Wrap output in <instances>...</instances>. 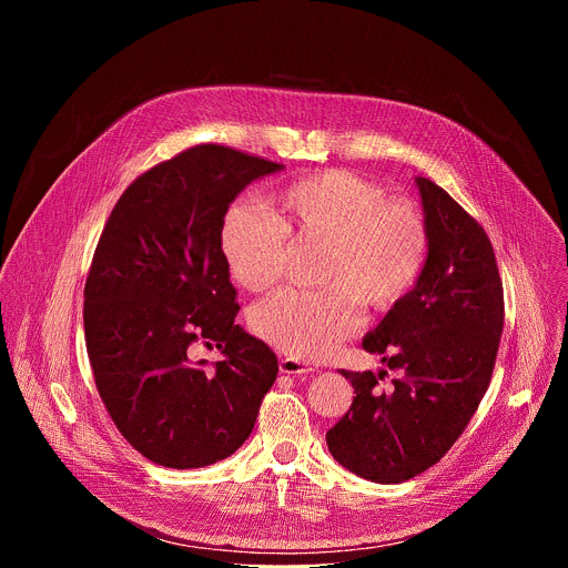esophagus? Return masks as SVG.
Instances as JSON below:
<instances>
[{
	"label": "esophagus",
	"mask_w": 568,
	"mask_h": 568,
	"mask_svg": "<svg viewBox=\"0 0 568 568\" xmlns=\"http://www.w3.org/2000/svg\"><path fill=\"white\" fill-rule=\"evenodd\" d=\"M278 368H281V373H285V375H307V373L314 371L310 364H305V362H301V359H294V357H283V359L278 362Z\"/></svg>",
	"instance_id": "obj_1"
}]
</instances>
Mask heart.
Returning a JSON list of instances; mask_svg holds the SVG:
<instances>
[{
    "instance_id": "obj_1",
    "label": "heart",
    "mask_w": 568,
    "mask_h": 568,
    "mask_svg": "<svg viewBox=\"0 0 568 568\" xmlns=\"http://www.w3.org/2000/svg\"><path fill=\"white\" fill-rule=\"evenodd\" d=\"M274 217L233 204L220 231L231 276L250 292L278 283L287 237L326 242L321 292L283 290L252 312V328L294 357H326L359 326V303L386 310L418 283L429 252L427 224L409 202L348 171L303 178L272 200Z\"/></svg>"
}]
</instances>
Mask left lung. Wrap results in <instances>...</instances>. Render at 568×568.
Returning a JSON list of instances; mask_svg holds the SVG:
<instances>
[{
    "label": "left lung",
    "mask_w": 568,
    "mask_h": 568,
    "mask_svg": "<svg viewBox=\"0 0 568 568\" xmlns=\"http://www.w3.org/2000/svg\"><path fill=\"white\" fill-rule=\"evenodd\" d=\"M416 186L429 233L425 270L362 342L397 377L382 393L386 371H342L355 397L326 434L333 458L375 483L409 480L449 452L488 390L504 331L488 235L432 180Z\"/></svg>",
    "instance_id": "obj_1"
}]
</instances>
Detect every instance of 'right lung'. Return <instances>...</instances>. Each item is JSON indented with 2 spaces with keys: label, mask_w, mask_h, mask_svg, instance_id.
Instances as JSON below:
<instances>
[{
  "label": "right lung",
  "mask_w": 568,
  "mask_h": 568,
  "mask_svg": "<svg viewBox=\"0 0 568 568\" xmlns=\"http://www.w3.org/2000/svg\"><path fill=\"white\" fill-rule=\"evenodd\" d=\"M274 161L202 143L136 178L112 209L85 283L97 388L148 460L191 469L245 443L272 388L274 351L235 326L240 310L220 231L229 204ZM193 341L220 363H191Z\"/></svg>",
  "instance_id": "obj_1"
}]
</instances>
